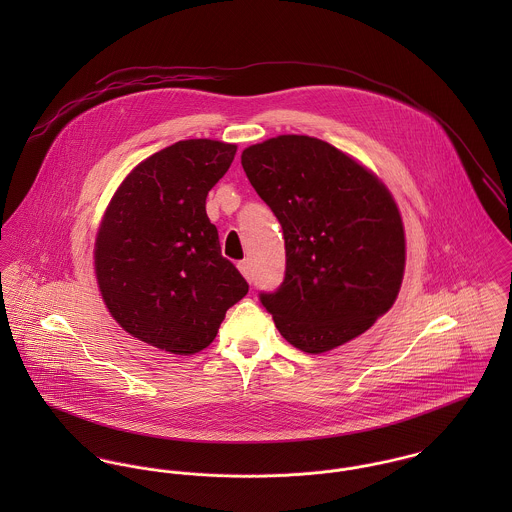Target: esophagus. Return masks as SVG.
I'll use <instances>...</instances> for the list:
<instances>
[{
	"label": "esophagus",
	"mask_w": 512,
	"mask_h": 512,
	"mask_svg": "<svg viewBox=\"0 0 512 512\" xmlns=\"http://www.w3.org/2000/svg\"><path fill=\"white\" fill-rule=\"evenodd\" d=\"M238 270H240V274H242L248 282H252V270H250V262H248V260L238 262Z\"/></svg>",
	"instance_id": "34e87169"
}]
</instances>
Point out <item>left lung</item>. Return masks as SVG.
Returning <instances> with one entry per match:
<instances>
[{"mask_svg":"<svg viewBox=\"0 0 512 512\" xmlns=\"http://www.w3.org/2000/svg\"><path fill=\"white\" fill-rule=\"evenodd\" d=\"M240 159L284 230L286 278L260 293L282 337L319 355L365 333L404 278V224L390 191L365 165L309 136H278Z\"/></svg>","mask_w":512,"mask_h":512,"instance_id":"left-lung-1","label":"left lung"}]
</instances>
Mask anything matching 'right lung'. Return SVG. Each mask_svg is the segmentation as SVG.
Masks as SVG:
<instances>
[{
    "label": "right lung",
    "mask_w": 512,
    "mask_h": 512,
    "mask_svg": "<svg viewBox=\"0 0 512 512\" xmlns=\"http://www.w3.org/2000/svg\"><path fill=\"white\" fill-rule=\"evenodd\" d=\"M234 144L183 140L122 181L94 244L102 299L124 331L173 355L207 349L226 315L248 293L220 254L207 195L228 171Z\"/></svg>",
    "instance_id": "add662e5"
}]
</instances>
